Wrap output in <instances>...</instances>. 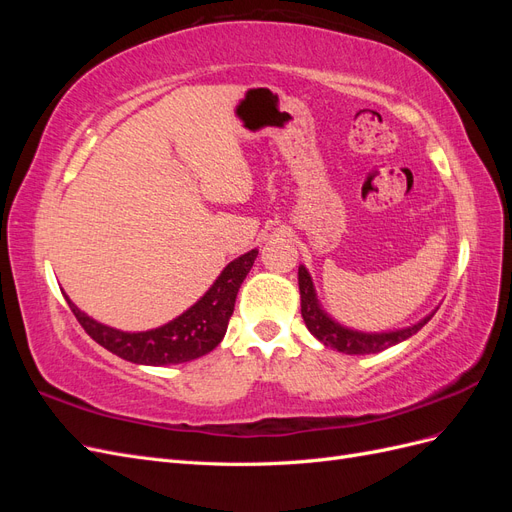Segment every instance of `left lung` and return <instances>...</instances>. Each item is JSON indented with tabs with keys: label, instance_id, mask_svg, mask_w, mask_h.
Returning <instances> with one entry per match:
<instances>
[{
	"label": "left lung",
	"instance_id": "1",
	"mask_svg": "<svg viewBox=\"0 0 512 512\" xmlns=\"http://www.w3.org/2000/svg\"><path fill=\"white\" fill-rule=\"evenodd\" d=\"M299 290H301V316L305 320V327L309 329V333L318 337L324 346H331L337 352H344V354H374V352L391 348L399 342H404V339L412 337L416 331H421L433 316L429 314L427 318L414 324V327L393 331V333H359V331L344 329L342 324H337L322 312L316 301L312 277H309L305 267H299Z\"/></svg>",
	"mask_w": 512,
	"mask_h": 512
}]
</instances>
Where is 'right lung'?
Wrapping results in <instances>:
<instances>
[{"label":"right lung","instance_id":"add662e5","mask_svg":"<svg viewBox=\"0 0 512 512\" xmlns=\"http://www.w3.org/2000/svg\"><path fill=\"white\" fill-rule=\"evenodd\" d=\"M256 256L258 250H252L232 260L205 297L192 305L188 312L170 320L160 329L145 333H123L104 327V324L85 316L68 297L66 301L85 333L108 352L121 356V359L141 365L185 363L211 352L222 342L232 309H235L237 292L245 275L250 273Z\"/></svg>","mask_w":512,"mask_h":512}]
</instances>
